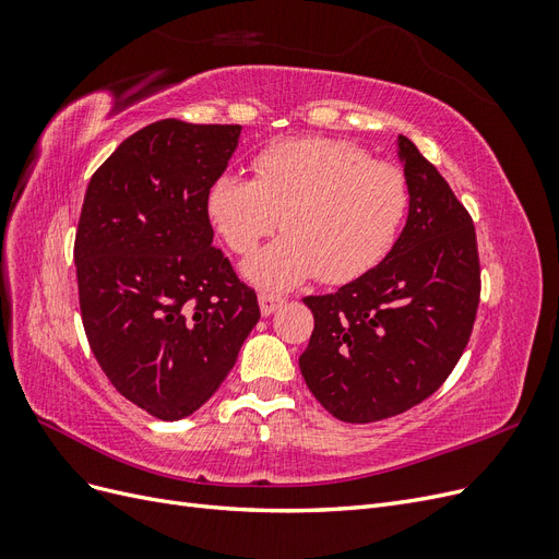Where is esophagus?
<instances>
[{
	"label": "esophagus",
	"instance_id": "1",
	"mask_svg": "<svg viewBox=\"0 0 559 559\" xmlns=\"http://www.w3.org/2000/svg\"><path fill=\"white\" fill-rule=\"evenodd\" d=\"M259 306H261V314L270 317L275 310H280L284 306V298L275 296V294H261L259 296Z\"/></svg>",
	"mask_w": 559,
	"mask_h": 559
}]
</instances>
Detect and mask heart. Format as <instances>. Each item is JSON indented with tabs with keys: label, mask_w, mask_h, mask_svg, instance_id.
Masks as SVG:
<instances>
[{
	"label": "heart",
	"mask_w": 559,
	"mask_h": 559,
	"mask_svg": "<svg viewBox=\"0 0 559 559\" xmlns=\"http://www.w3.org/2000/svg\"><path fill=\"white\" fill-rule=\"evenodd\" d=\"M399 167L370 160L357 144L302 138L270 144L253 158V179L224 173L207 189L205 212L230 251L249 257L280 224L286 235L245 265V277L284 292L310 277L345 284L392 251L408 212Z\"/></svg>",
	"instance_id": "obj_1"
}]
</instances>
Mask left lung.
<instances>
[{
	"instance_id": "left-lung-1",
	"label": "left lung",
	"mask_w": 559,
	"mask_h": 559,
	"mask_svg": "<svg viewBox=\"0 0 559 559\" xmlns=\"http://www.w3.org/2000/svg\"><path fill=\"white\" fill-rule=\"evenodd\" d=\"M408 222L366 275L308 296L314 331L298 366L341 421L411 411L441 386L468 343L480 302L476 228L441 173L399 134Z\"/></svg>"
}]
</instances>
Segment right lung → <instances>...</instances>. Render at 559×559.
<instances>
[{
  "mask_svg": "<svg viewBox=\"0 0 559 559\" xmlns=\"http://www.w3.org/2000/svg\"><path fill=\"white\" fill-rule=\"evenodd\" d=\"M242 126L165 118L97 167L74 242L81 319L116 392L165 421L205 405L261 317L205 212Z\"/></svg>",
  "mask_w": 559,
  "mask_h": 559,
  "instance_id": "right-lung-1",
  "label": "right lung"
}]
</instances>
